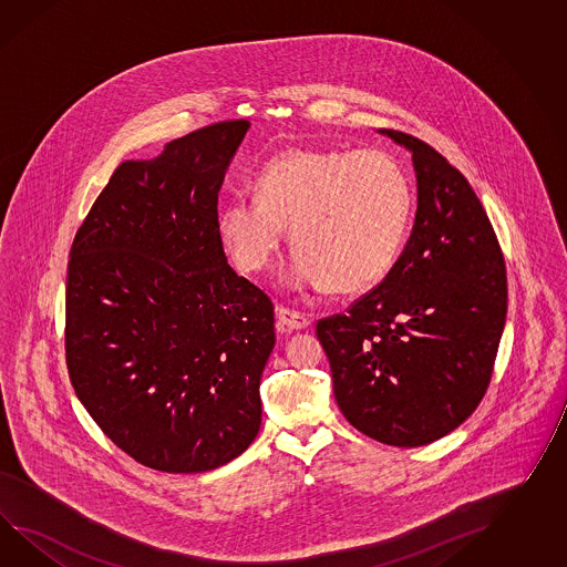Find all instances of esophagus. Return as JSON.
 <instances>
[{"instance_id":"1","label":"esophagus","mask_w":567,"mask_h":567,"mask_svg":"<svg viewBox=\"0 0 567 567\" xmlns=\"http://www.w3.org/2000/svg\"><path fill=\"white\" fill-rule=\"evenodd\" d=\"M277 319L278 323L285 326L290 332H299V330L309 328V318L305 313L292 311V309H287V307H278Z\"/></svg>"}]
</instances>
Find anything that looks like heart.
<instances>
[{
  "label": "heart",
  "instance_id": "heart-1",
  "mask_svg": "<svg viewBox=\"0 0 567 567\" xmlns=\"http://www.w3.org/2000/svg\"><path fill=\"white\" fill-rule=\"evenodd\" d=\"M254 198L219 208L217 229L234 262L260 272L285 227L297 251L282 268L289 289L354 292L379 282L400 254L414 194L405 169L379 150L278 153L254 178Z\"/></svg>",
  "mask_w": 567,
  "mask_h": 567
}]
</instances>
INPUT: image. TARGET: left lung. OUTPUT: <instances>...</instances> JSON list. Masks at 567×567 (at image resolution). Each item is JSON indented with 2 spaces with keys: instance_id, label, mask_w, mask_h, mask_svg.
Listing matches in <instances>:
<instances>
[{
  "instance_id": "left-lung-1",
  "label": "left lung",
  "mask_w": 567,
  "mask_h": 567,
  "mask_svg": "<svg viewBox=\"0 0 567 567\" xmlns=\"http://www.w3.org/2000/svg\"><path fill=\"white\" fill-rule=\"evenodd\" d=\"M379 133L412 153L414 227L385 280L316 332L346 420L412 449L453 432L484 398L506 323V266L465 176L424 141Z\"/></svg>"
}]
</instances>
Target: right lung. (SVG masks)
Segmentation results:
<instances>
[{
	"label": "right lung",
	"instance_id": "1",
	"mask_svg": "<svg viewBox=\"0 0 567 567\" xmlns=\"http://www.w3.org/2000/svg\"><path fill=\"white\" fill-rule=\"evenodd\" d=\"M248 128L217 123L123 162L71 246V383L102 432L152 470H217L262 424L275 307L229 266L217 229Z\"/></svg>",
	"mask_w": 567,
	"mask_h": 567
}]
</instances>
